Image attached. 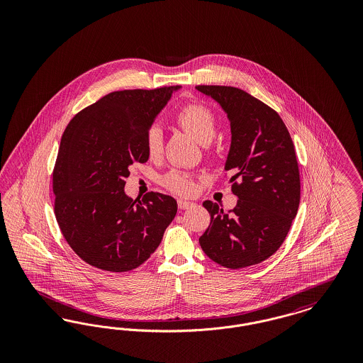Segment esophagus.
I'll return each instance as SVG.
<instances>
[{
	"instance_id": "34e87169",
	"label": "esophagus",
	"mask_w": 363,
	"mask_h": 363,
	"mask_svg": "<svg viewBox=\"0 0 363 363\" xmlns=\"http://www.w3.org/2000/svg\"><path fill=\"white\" fill-rule=\"evenodd\" d=\"M194 204L190 201H185V200H178V208L179 209H188V208L193 207Z\"/></svg>"
}]
</instances>
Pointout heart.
<instances>
[{"label":"heart","instance_id":"heart-1","mask_svg":"<svg viewBox=\"0 0 363 363\" xmlns=\"http://www.w3.org/2000/svg\"><path fill=\"white\" fill-rule=\"evenodd\" d=\"M177 123L201 144H209L216 135V116L203 104H186L175 116ZM145 150L151 159L162 155L163 151V132L154 125L148 129L145 136ZM162 185L181 196H189L196 190L193 175L179 170H172L160 179Z\"/></svg>","mask_w":363,"mask_h":363}]
</instances>
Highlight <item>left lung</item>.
I'll return each instance as SVG.
<instances>
[{
  "instance_id": "obj_1",
  "label": "left lung",
  "mask_w": 363,
  "mask_h": 363,
  "mask_svg": "<svg viewBox=\"0 0 363 363\" xmlns=\"http://www.w3.org/2000/svg\"><path fill=\"white\" fill-rule=\"evenodd\" d=\"M220 104L231 126L225 170L231 173L237 206L227 213L203 206L211 223L200 246L219 265L240 269L271 257L286 240L301 199L291 136L277 111L235 86H197Z\"/></svg>"
}]
</instances>
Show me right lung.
Segmentation results:
<instances>
[{"label": "right lung", "mask_w": 363, "mask_h": 363, "mask_svg": "<svg viewBox=\"0 0 363 363\" xmlns=\"http://www.w3.org/2000/svg\"><path fill=\"white\" fill-rule=\"evenodd\" d=\"M181 86L110 92L68 123L52 172L54 213L64 238L86 264L108 271L138 268L173 222L177 201L157 191L125 193L129 166L145 163V136Z\"/></svg>", "instance_id": "add662e5"}]
</instances>
